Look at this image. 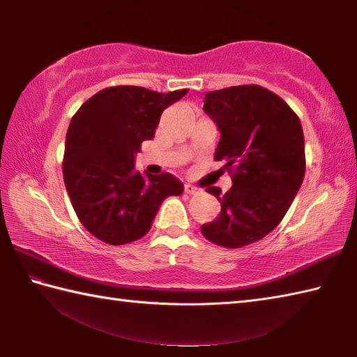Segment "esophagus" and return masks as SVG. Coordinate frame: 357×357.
I'll use <instances>...</instances> for the list:
<instances>
[{
    "mask_svg": "<svg viewBox=\"0 0 357 357\" xmlns=\"http://www.w3.org/2000/svg\"><path fill=\"white\" fill-rule=\"evenodd\" d=\"M184 192L189 193V195H193V193L198 192V189H197V187H193L192 184H185L184 185Z\"/></svg>",
    "mask_w": 357,
    "mask_h": 357,
    "instance_id": "34e87169",
    "label": "esophagus"
}]
</instances>
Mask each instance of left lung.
<instances>
[{"label": "left lung", "instance_id": "left-lung-1", "mask_svg": "<svg viewBox=\"0 0 357 357\" xmlns=\"http://www.w3.org/2000/svg\"><path fill=\"white\" fill-rule=\"evenodd\" d=\"M203 110L220 130L214 159L225 160L233 185L220 215L202 227L203 236L227 249L263 239L279 225L305 173L302 126L289 105L258 84H241L204 96Z\"/></svg>", "mask_w": 357, "mask_h": 357}]
</instances>
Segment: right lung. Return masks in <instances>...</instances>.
<instances>
[{"instance_id": "1", "label": "right lung", "mask_w": 357, "mask_h": 357, "mask_svg": "<svg viewBox=\"0 0 357 357\" xmlns=\"http://www.w3.org/2000/svg\"><path fill=\"white\" fill-rule=\"evenodd\" d=\"M187 91L112 86L74 114L63 176L77 217L93 236L110 245L134 243L149 231L162 202L183 193V183L170 173L135 172V154L154 137L162 112Z\"/></svg>"}]
</instances>
